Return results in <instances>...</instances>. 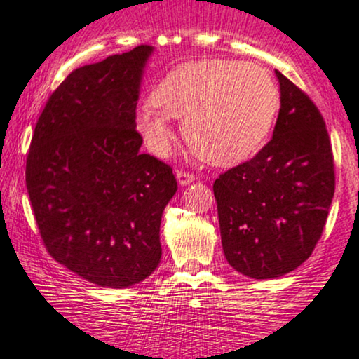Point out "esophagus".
<instances>
[{"instance_id":"34e87169","label":"esophagus","mask_w":359,"mask_h":359,"mask_svg":"<svg viewBox=\"0 0 359 359\" xmlns=\"http://www.w3.org/2000/svg\"><path fill=\"white\" fill-rule=\"evenodd\" d=\"M176 180H178V183L181 187H184V184H189L195 181V175L189 171H183V170H178L176 171Z\"/></svg>"}]
</instances>
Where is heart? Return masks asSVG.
I'll use <instances>...</instances> for the list:
<instances>
[{
    "mask_svg": "<svg viewBox=\"0 0 359 359\" xmlns=\"http://www.w3.org/2000/svg\"><path fill=\"white\" fill-rule=\"evenodd\" d=\"M153 102L159 111L144 107L137 114V129L153 153L171 149V117L184 121V137L200 158L229 166L262 146L279 109V90L257 63L201 60L170 72Z\"/></svg>",
    "mask_w": 359,
    "mask_h": 359,
    "instance_id": "b5f03b06",
    "label": "heart"
}]
</instances>
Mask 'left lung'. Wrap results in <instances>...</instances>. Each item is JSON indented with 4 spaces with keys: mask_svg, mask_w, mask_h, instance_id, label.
Here are the masks:
<instances>
[{
    "mask_svg": "<svg viewBox=\"0 0 359 359\" xmlns=\"http://www.w3.org/2000/svg\"><path fill=\"white\" fill-rule=\"evenodd\" d=\"M276 75L280 111L272 139L213 183L223 252L252 279L280 277L309 259L336 187L321 112L296 83L279 70Z\"/></svg>",
    "mask_w": 359,
    "mask_h": 359,
    "instance_id": "left-lung-1",
    "label": "left lung"
}]
</instances>
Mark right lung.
Returning <instances> with one entry per match:
<instances>
[{"label": "right lung", "mask_w": 359, "mask_h": 359, "mask_svg": "<svg viewBox=\"0 0 359 359\" xmlns=\"http://www.w3.org/2000/svg\"><path fill=\"white\" fill-rule=\"evenodd\" d=\"M153 46L83 65L48 97L27 158L43 245L100 287L144 280L161 260L159 226L178 189L172 168L139 153L136 105Z\"/></svg>", "instance_id": "1"}]
</instances>
